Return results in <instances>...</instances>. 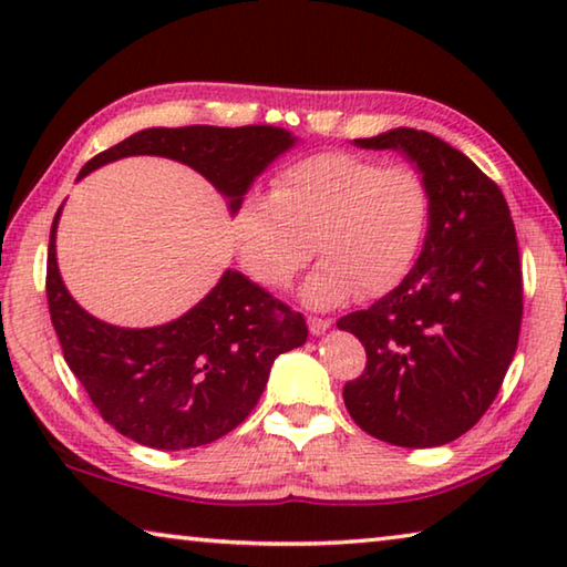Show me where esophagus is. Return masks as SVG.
Returning a JSON list of instances; mask_svg holds the SVG:
<instances>
[{
  "mask_svg": "<svg viewBox=\"0 0 567 567\" xmlns=\"http://www.w3.org/2000/svg\"><path fill=\"white\" fill-rule=\"evenodd\" d=\"M332 324V320H328V318H307V328H310V332L312 334H320V332H324Z\"/></svg>",
  "mask_w": 567,
  "mask_h": 567,
  "instance_id": "obj_1",
  "label": "esophagus"
}]
</instances>
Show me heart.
Instances as JSON below:
<instances>
[{
	"label": "heart",
	"mask_w": 567,
	"mask_h": 567,
	"mask_svg": "<svg viewBox=\"0 0 567 567\" xmlns=\"http://www.w3.org/2000/svg\"><path fill=\"white\" fill-rule=\"evenodd\" d=\"M430 189L410 165H382L352 152H315L285 165L270 195L249 192L233 213L245 272L285 290L318 252L305 285L315 307L390 292L405 280L425 239Z\"/></svg>",
	"instance_id": "b5f03b06"
}]
</instances>
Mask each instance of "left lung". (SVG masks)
Returning a JSON list of instances; mask_svg holds the SVG:
<instances>
[{"label": "left lung", "instance_id": "left-lung-1", "mask_svg": "<svg viewBox=\"0 0 567 567\" xmlns=\"http://www.w3.org/2000/svg\"><path fill=\"white\" fill-rule=\"evenodd\" d=\"M402 150L430 189V225L417 262L340 330L368 362L342 390L364 433L400 447L453 443L485 415L520 338L523 270L501 187L435 134L398 127L354 140Z\"/></svg>", "mask_w": 567, "mask_h": 567}]
</instances>
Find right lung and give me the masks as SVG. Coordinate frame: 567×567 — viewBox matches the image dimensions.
<instances>
[{
	"instance_id": "obj_1",
	"label": "right lung",
	"mask_w": 567,
	"mask_h": 567,
	"mask_svg": "<svg viewBox=\"0 0 567 567\" xmlns=\"http://www.w3.org/2000/svg\"><path fill=\"white\" fill-rule=\"evenodd\" d=\"M272 124L245 127H152L94 155L80 177L130 155L185 162L235 207L252 179L292 145ZM54 215L47 249V302L64 360L104 422L134 443L187 450L213 443L260 400L277 354L300 348L307 324L245 275L225 272L203 302L179 320L124 330L94 320L62 285L54 260Z\"/></svg>"
}]
</instances>
